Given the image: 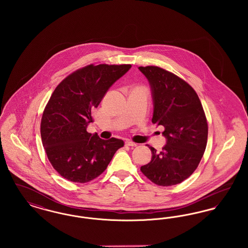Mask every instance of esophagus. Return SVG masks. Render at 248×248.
<instances>
[{
  "label": "esophagus",
  "instance_id": "1",
  "mask_svg": "<svg viewBox=\"0 0 248 248\" xmlns=\"http://www.w3.org/2000/svg\"><path fill=\"white\" fill-rule=\"evenodd\" d=\"M125 145H126V146H129V147H137V146H138L137 143L130 141V140H126V141H125Z\"/></svg>",
  "mask_w": 248,
  "mask_h": 248
}]
</instances>
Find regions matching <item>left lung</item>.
I'll return each instance as SVG.
<instances>
[{"mask_svg": "<svg viewBox=\"0 0 248 248\" xmlns=\"http://www.w3.org/2000/svg\"><path fill=\"white\" fill-rule=\"evenodd\" d=\"M148 79L154 102L153 124L163 125L166 144L150 147L152 161L142 173L159 186L181 183L195 171L205 151L208 126L198 94L177 75L155 66L139 67Z\"/></svg>", "mask_w": 248, "mask_h": 248, "instance_id": "8db88e82", "label": "left lung"}]
</instances>
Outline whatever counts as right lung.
Segmentation results:
<instances>
[{
  "mask_svg": "<svg viewBox=\"0 0 248 248\" xmlns=\"http://www.w3.org/2000/svg\"><path fill=\"white\" fill-rule=\"evenodd\" d=\"M131 65H88L59 83L43 113L41 137L48 160L61 177L85 183L102 174L124 141L86 131L109 87Z\"/></svg>",
  "mask_w": 248,
  "mask_h": 248,
  "instance_id": "obj_1",
  "label": "right lung"
}]
</instances>
